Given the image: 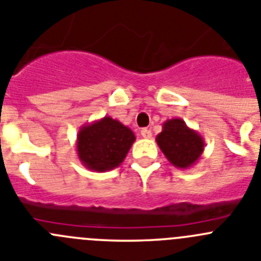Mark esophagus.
<instances>
[{"label": "esophagus", "instance_id": "obj_1", "mask_svg": "<svg viewBox=\"0 0 261 261\" xmlns=\"http://www.w3.org/2000/svg\"><path fill=\"white\" fill-rule=\"evenodd\" d=\"M140 134H142L143 138H145V139H150V138H152V131H150L149 128H142Z\"/></svg>", "mask_w": 261, "mask_h": 261}]
</instances>
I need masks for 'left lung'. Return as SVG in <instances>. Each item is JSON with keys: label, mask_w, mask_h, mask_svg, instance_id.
<instances>
[{"label": "left lung", "mask_w": 261, "mask_h": 261, "mask_svg": "<svg viewBox=\"0 0 261 261\" xmlns=\"http://www.w3.org/2000/svg\"><path fill=\"white\" fill-rule=\"evenodd\" d=\"M155 142L170 164L177 169L194 166L204 149L203 138L181 118L167 119Z\"/></svg>", "instance_id": "8db88e82"}]
</instances>
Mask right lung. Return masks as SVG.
Here are the masks:
<instances>
[{
	"label": "right lung",
	"mask_w": 261,
	"mask_h": 261,
	"mask_svg": "<svg viewBox=\"0 0 261 261\" xmlns=\"http://www.w3.org/2000/svg\"><path fill=\"white\" fill-rule=\"evenodd\" d=\"M135 139L131 128L106 116L80 128L75 150L86 169L104 172L122 164Z\"/></svg>",
	"instance_id": "add662e5"
}]
</instances>
